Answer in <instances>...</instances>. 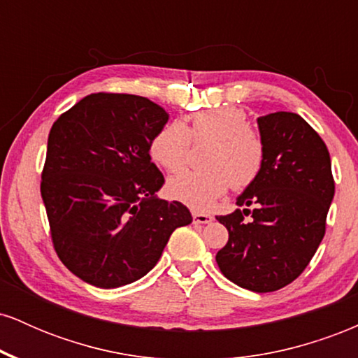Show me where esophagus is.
Masks as SVG:
<instances>
[{
	"mask_svg": "<svg viewBox=\"0 0 358 358\" xmlns=\"http://www.w3.org/2000/svg\"><path fill=\"white\" fill-rule=\"evenodd\" d=\"M192 215H193V222H195V224H208V222L213 220V217L210 215V213L193 210Z\"/></svg>",
	"mask_w": 358,
	"mask_h": 358,
	"instance_id": "1",
	"label": "esophagus"
}]
</instances>
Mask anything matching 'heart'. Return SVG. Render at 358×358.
Instances as JSON below:
<instances>
[{
	"label": "heart",
	"instance_id": "1",
	"mask_svg": "<svg viewBox=\"0 0 358 358\" xmlns=\"http://www.w3.org/2000/svg\"><path fill=\"white\" fill-rule=\"evenodd\" d=\"M248 121L244 109L220 106L193 114L188 127L182 121L163 126L151 139L150 155L170 173L187 165L192 138L212 141L205 153L208 166L171 176L168 193L193 208H207L231 187L244 190L256 182L266 163V145Z\"/></svg>",
	"mask_w": 358,
	"mask_h": 358
}]
</instances>
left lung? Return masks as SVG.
I'll use <instances>...</instances> for the list:
<instances>
[{"mask_svg":"<svg viewBox=\"0 0 358 358\" xmlns=\"http://www.w3.org/2000/svg\"><path fill=\"white\" fill-rule=\"evenodd\" d=\"M257 124L266 145L264 168L237 196L245 208L217 217L229 241L215 261L237 286L271 293L293 282L315 256L335 182L327 145L301 116L279 110L259 117ZM244 215H251L249 222Z\"/></svg>","mask_w":358,"mask_h":358,"instance_id":"left-lung-1","label":"left lung"}]
</instances>
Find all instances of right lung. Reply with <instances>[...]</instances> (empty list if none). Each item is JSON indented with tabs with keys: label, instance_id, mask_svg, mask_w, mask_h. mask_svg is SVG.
I'll list each match as a JSON object with an SVG mask.
<instances>
[{
	"label": "right lung",
	"instance_id": "add662e5",
	"mask_svg": "<svg viewBox=\"0 0 358 358\" xmlns=\"http://www.w3.org/2000/svg\"><path fill=\"white\" fill-rule=\"evenodd\" d=\"M166 122L146 97L110 92L53 122L40 192L57 256L82 281L106 289L138 281L192 222L183 203L156 196L165 178L150 145Z\"/></svg>",
	"mask_w": 358,
	"mask_h": 358
}]
</instances>
